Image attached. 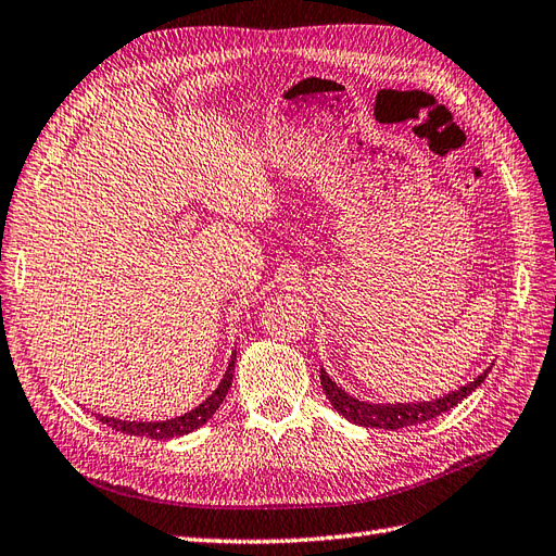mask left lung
Returning <instances> with one entry per match:
<instances>
[{
	"instance_id": "obj_1",
	"label": "left lung",
	"mask_w": 556,
	"mask_h": 556,
	"mask_svg": "<svg viewBox=\"0 0 556 556\" xmlns=\"http://www.w3.org/2000/svg\"><path fill=\"white\" fill-rule=\"evenodd\" d=\"M485 375H489V370H485L483 375H479L477 380L469 382L467 387L453 391V394L443 396L439 401H427V403H405V405H372V403H363L354 396L344 394V391L337 387L328 372L320 370V384H323V391L325 396L330 399V403L334 405V410L344 415L349 422L354 425H361V427H372V429H403V427H413V425H422L427 422V419H434L439 417L441 413L455 408V405L467 399L473 389H477L483 380Z\"/></svg>"
}]
</instances>
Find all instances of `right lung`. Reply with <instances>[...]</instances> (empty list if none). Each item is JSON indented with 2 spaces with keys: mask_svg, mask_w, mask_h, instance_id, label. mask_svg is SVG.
<instances>
[{
  "mask_svg": "<svg viewBox=\"0 0 556 556\" xmlns=\"http://www.w3.org/2000/svg\"><path fill=\"white\" fill-rule=\"evenodd\" d=\"M233 365H236V356L231 358V363H228V370L224 375V380H222L219 387H216L214 394L205 403H200L195 410L186 413L181 417L167 419V422H127V419L101 417V415H99V419L103 425L113 427L115 431H122V434H129V437H146V439L184 437V434H188V431H193V429L205 425L207 419L216 413V408H219L222 401L228 394V389H231V382H233Z\"/></svg>",
  "mask_w": 556,
  "mask_h": 556,
  "instance_id": "obj_1",
  "label": "right lung"
}]
</instances>
